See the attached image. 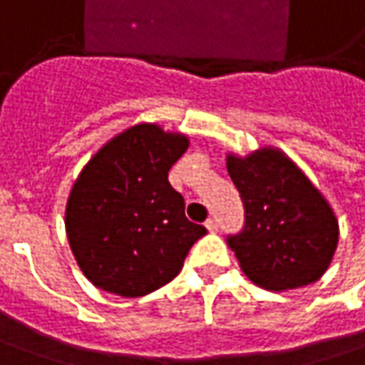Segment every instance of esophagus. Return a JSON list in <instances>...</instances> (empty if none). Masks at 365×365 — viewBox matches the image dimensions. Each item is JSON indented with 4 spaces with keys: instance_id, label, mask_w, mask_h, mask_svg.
<instances>
[{
    "instance_id": "1",
    "label": "esophagus",
    "mask_w": 365,
    "mask_h": 365,
    "mask_svg": "<svg viewBox=\"0 0 365 365\" xmlns=\"http://www.w3.org/2000/svg\"><path fill=\"white\" fill-rule=\"evenodd\" d=\"M205 227L211 231V233H215V231H219V222H217V219H207V222H205Z\"/></svg>"
}]
</instances>
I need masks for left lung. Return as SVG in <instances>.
Masks as SVG:
<instances>
[{
	"label": "left lung",
	"mask_w": 365,
	"mask_h": 365,
	"mask_svg": "<svg viewBox=\"0 0 365 365\" xmlns=\"http://www.w3.org/2000/svg\"><path fill=\"white\" fill-rule=\"evenodd\" d=\"M227 168L245 209L241 231L227 235V245L247 277L273 291L319 279L339 235L319 190L277 150L229 156Z\"/></svg>",
	"instance_id": "obj_1"
}]
</instances>
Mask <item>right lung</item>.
<instances>
[{"label": "right lung", "instance_id": "add662e5", "mask_svg": "<svg viewBox=\"0 0 365 365\" xmlns=\"http://www.w3.org/2000/svg\"><path fill=\"white\" fill-rule=\"evenodd\" d=\"M188 140L156 124L112 138L86 165L66 209L76 261L96 287L140 297L173 281L192 243L207 233L188 221L168 170Z\"/></svg>", "mask_w": 365, "mask_h": 365}]
</instances>
